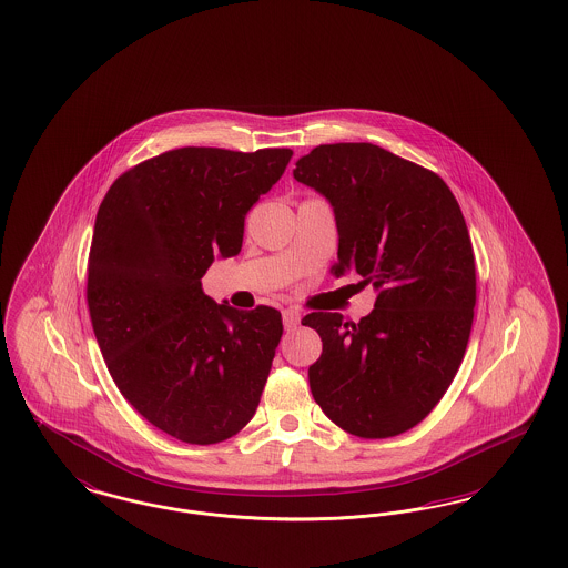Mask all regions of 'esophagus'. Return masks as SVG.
<instances>
[{
	"label": "esophagus",
	"mask_w": 568,
	"mask_h": 568,
	"mask_svg": "<svg viewBox=\"0 0 568 568\" xmlns=\"http://www.w3.org/2000/svg\"><path fill=\"white\" fill-rule=\"evenodd\" d=\"M300 324V313L294 311V308H285L283 311V325H285V329H294Z\"/></svg>",
	"instance_id": "obj_1"
}]
</instances>
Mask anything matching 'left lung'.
<instances>
[{"label":"left lung","instance_id":"left-lung-1","mask_svg":"<svg viewBox=\"0 0 568 568\" xmlns=\"http://www.w3.org/2000/svg\"><path fill=\"white\" fill-rule=\"evenodd\" d=\"M294 179L334 211V272L377 292L357 324L341 313L302 320L324 343L308 368L313 398L355 436L406 433L443 398L470 336L477 278L458 200L430 170L371 142L322 144Z\"/></svg>","mask_w":568,"mask_h":568}]
</instances>
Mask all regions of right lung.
<instances>
[{
    "instance_id": "add662e5",
    "label": "right lung",
    "mask_w": 568,
    "mask_h": 568,
    "mask_svg": "<svg viewBox=\"0 0 568 568\" xmlns=\"http://www.w3.org/2000/svg\"><path fill=\"white\" fill-rule=\"evenodd\" d=\"M292 155L168 151L119 176L100 204L87 271L100 352L128 403L183 443L225 440L260 405L281 313L216 304L202 276L216 257L239 255L244 216Z\"/></svg>"
}]
</instances>
